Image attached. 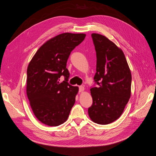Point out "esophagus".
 <instances>
[{
  "instance_id": "1",
  "label": "esophagus",
  "mask_w": 156,
  "mask_h": 156,
  "mask_svg": "<svg viewBox=\"0 0 156 156\" xmlns=\"http://www.w3.org/2000/svg\"><path fill=\"white\" fill-rule=\"evenodd\" d=\"M84 90V87L83 86H80L79 87V92H82Z\"/></svg>"
}]
</instances>
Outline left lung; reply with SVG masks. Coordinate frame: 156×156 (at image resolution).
Returning a JSON list of instances; mask_svg holds the SVG:
<instances>
[{
    "instance_id": "1",
    "label": "left lung",
    "mask_w": 156,
    "mask_h": 156,
    "mask_svg": "<svg viewBox=\"0 0 156 156\" xmlns=\"http://www.w3.org/2000/svg\"><path fill=\"white\" fill-rule=\"evenodd\" d=\"M96 51V73L94 80L98 87L90 88L92 105L88 108L90 119L105 125L122 115L131 96V73L124 52L101 34L93 33Z\"/></svg>"
}]
</instances>
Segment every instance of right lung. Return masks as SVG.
Listing matches in <instances>:
<instances>
[{
    "mask_svg": "<svg viewBox=\"0 0 156 156\" xmlns=\"http://www.w3.org/2000/svg\"><path fill=\"white\" fill-rule=\"evenodd\" d=\"M85 36L66 32L51 37L36 51L28 66L27 95L34 115L45 125L58 126L68 119L79 87L67 82L69 73L66 63L71 52ZM62 75L65 80L60 83Z\"/></svg>",
    "mask_w": 156,
    "mask_h": 156,
    "instance_id": "1",
    "label": "right lung"
}]
</instances>
